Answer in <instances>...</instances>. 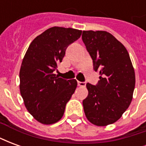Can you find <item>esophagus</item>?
Returning a JSON list of instances; mask_svg holds the SVG:
<instances>
[{"label":"esophagus","mask_w":146,"mask_h":146,"mask_svg":"<svg viewBox=\"0 0 146 146\" xmlns=\"http://www.w3.org/2000/svg\"><path fill=\"white\" fill-rule=\"evenodd\" d=\"M77 84H78V86H79V87H83V88H84V87H85L86 86V83L78 81V82H77Z\"/></svg>","instance_id":"34e87169"}]
</instances>
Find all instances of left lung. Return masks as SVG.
Listing matches in <instances>:
<instances>
[{"label": "left lung", "mask_w": 146, "mask_h": 146, "mask_svg": "<svg viewBox=\"0 0 146 146\" xmlns=\"http://www.w3.org/2000/svg\"><path fill=\"white\" fill-rule=\"evenodd\" d=\"M82 40L100 76L96 86L87 84L83 101L90 122L99 127L113 123L129 107L135 86L134 67L126 48L106 31H83Z\"/></svg>", "instance_id": "1"}]
</instances>
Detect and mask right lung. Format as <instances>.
Masks as SVG:
<instances>
[{"label":"right lung","mask_w":146,"mask_h":146,"mask_svg":"<svg viewBox=\"0 0 146 146\" xmlns=\"http://www.w3.org/2000/svg\"><path fill=\"white\" fill-rule=\"evenodd\" d=\"M81 33L73 28H49L31 42L23 59L20 94L28 112L43 124L60 120L76 90V80H64L54 71L62 62L67 47L79 39Z\"/></svg>","instance_id":"add662e5"}]
</instances>
